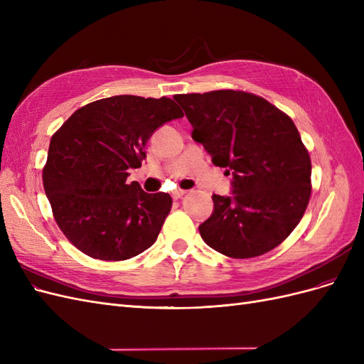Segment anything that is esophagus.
<instances>
[{
	"label": "esophagus",
	"instance_id": "34e87169",
	"mask_svg": "<svg viewBox=\"0 0 364 364\" xmlns=\"http://www.w3.org/2000/svg\"><path fill=\"white\" fill-rule=\"evenodd\" d=\"M185 194H186L185 190H176V191L171 193V197H173L174 200H178V199H181V197H183Z\"/></svg>",
	"mask_w": 364,
	"mask_h": 364
}]
</instances>
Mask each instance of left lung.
<instances>
[{"mask_svg": "<svg viewBox=\"0 0 364 364\" xmlns=\"http://www.w3.org/2000/svg\"><path fill=\"white\" fill-rule=\"evenodd\" d=\"M174 100L193 139L234 176L232 196L214 194V213L199 226L205 243L238 259L279 246L311 196V159L293 119L246 91L178 94Z\"/></svg>", "mask_w": 364, "mask_h": 364, "instance_id": "obj_1", "label": "left lung"}]
</instances>
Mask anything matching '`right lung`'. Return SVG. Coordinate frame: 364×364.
<instances>
[{
  "mask_svg": "<svg viewBox=\"0 0 364 364\" xmlns=\"http://www.w3.org/2000/svg\"><path fill=\"white\" fill-rule=\"evenodd\" d=\"M183 117L167 97L115 95L87 103L51 136L43 190L63 235L85 255L123 261L155 243L173 200L127 183L151 134Z\"/></svg>",
  "mask_w": 364,
  "mask_h": 364,
  "instance_id": "obj_1",
  "label": "right lung"
}]
</instances>
